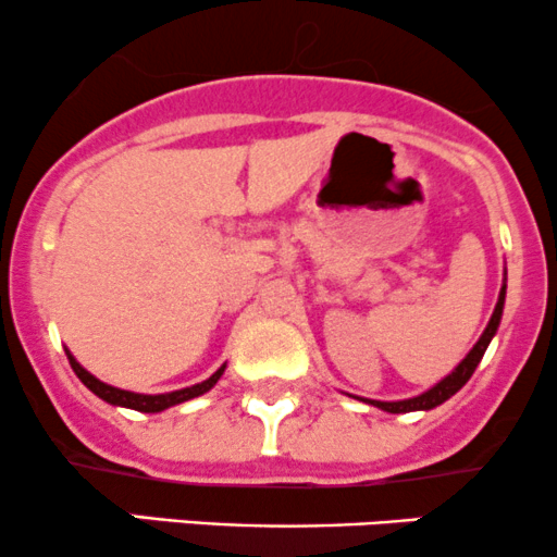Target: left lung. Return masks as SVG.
Segmentation results:
<instances>
[{"instance_id": "8db88e82", "label": "left lung", "mask_w": 557, "mask_h": 557, "mask_svg": "<svg viewBox=\"0 0 557 557\" xmlns=\"http://www.w3.org/2000/svg\"><path fill=\"white\" fill-rule=\"evenodd\" d=\"M503 306H505V283L500 287V296H497V304H495V311H492L487 327H484L482 337H479L474 348L466 354V359L458 363L456 369H453L450 374L443 376V380L437 382V385H432L426 393L421 395H413V398H406V400H372V398H359L363 403H369V406H376L382 408V411L387 413H411V411H430V408H437L440 403H445L447 398H453V395L461 389L466 382L471 380V374H474V369L479 367V361H482L484 350H487V345L492 343V337H495L497 327H500V319H503ZM356 398V395H354Z\"/></svg>"}]
</instances>
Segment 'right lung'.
I'll use <instances>...</instances> for the list:
<instances>
[{"instance_id":"right-lung-1","label":"right lung","mask_w":557,"mask_h":557,"mask_svg":"<svg viewBox=\"0 0 557 557\" xmlns=\"http://www.w3.org/2000/svg\"><path fill=\"white\" fill-rule=\"evenodd\" d=\"M67 359H70V367H73V372L78 374V380L91 389L94 395H99L101 400H107L110 406H123V408H133V411H140V413H159L164 411V408L170 406H177V403H185L190 398H198V395L209 393L216 385V380H220L222 374H225V367L227 363H222L216 372L209 376V380L198 382V385H190V387H183V389H172V393H159V395H144V393H131V389H120V387H112L107 385V382L96 380L91 372H86V369L81 367L78 359H75L73 354L67 350Z\"/></svg>"}]
</instances>
